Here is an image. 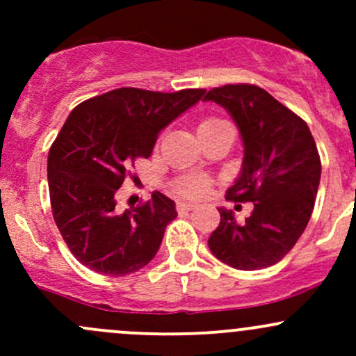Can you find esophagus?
Segmentation results:
<instances>
[{
    "label": "esophagus",
    "mask_w": 356,
    "mask_h": 356,
    "mask_svg": "<svg viewBox=\"0 0 356 356\" xmlns=\"http://www.w3.org/2000/svg\"><path fill=\"white\" fill-rule=\"evenodd\" d=\"M195 207L196 204L189 201H177V211H191Z\"/></svg>",
    "instance_id": "1"
}]
</instances>
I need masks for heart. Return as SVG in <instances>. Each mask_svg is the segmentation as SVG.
<instances>
[{"label": "heart", "mask_w": 356, "mask_h": 356, "mask_svg": "<svg viewBox=\"0 0 356 356\" xmlns=\"http://www.w3.org/2000/svg\"><path fill=\"white\" fill-rule=\"evenodd\" d=\"M218 118H204L201 120L200 129L208 127V125L217 124ZM208 186H210V181H208L204 175H188V177H182L181 181H177L175 184V189L177 193H181L182 196H191V198H198V196H203L204 193L208 191Z\"/></svg>", "instance_id": "1"}]
</instances>
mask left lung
Wrapping results in <instances>:
<instances>
[{
    "label": "left lung",
    "mask_w": 356,
    "mask_h": 356,
    "mask_svg": "<svg viewBox=\"0 0 356 356\" xmlns=\"http://www.w3.org/2000/svg\"><path fill=\"white\" fill-rule=\"evenodd\" d=\"M227 110L241 134V172L225 198L251 201L253 213L238 224L218 208L220 224L208 248L239 270H260L281 261L303 234L321 182V156L307 122L265 89L229 84L204 95Z\"/></svg>",
    "instance_id": "8db88e82"
}]
</instances>
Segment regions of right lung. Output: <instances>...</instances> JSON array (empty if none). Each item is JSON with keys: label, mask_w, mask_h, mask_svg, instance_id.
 <instances>
[{"label": "right lung", "mask_w": 356, "mask_h": 356, "mask_svg": "<svg viewBox=\"0 0 356 356\" xmlns=\"http://www.w3.org/2000/svg\"><path fill=\"white\" fill-rule=\"evenodd\" d=\"M204 89L155 92L120 88L72 110L48 155L53 218L75 258L105 275H129L155 258L175 203L155 191L132 210L117 207L136 158L152 155L158 134L203 98Z\"/></svg>", "instance_id": "right-lung-1"}]
</instances>
